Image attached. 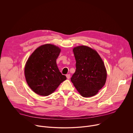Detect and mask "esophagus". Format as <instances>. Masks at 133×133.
Instances as JSON below:
<instances>
[{
    "mask_svg": "<svg viewBox=\"0 0 133 133\" xmlns=\"http://www.w3.org/2000/svg\"><path fill=\"white\" fill-rule=\"evenodd\" d=\"M70 74H67V75H66V77H67V78L68 79H69L70 78Z\"/></svg>",
    "mask_w": 133,
    "mask_h": 133,
    "instance_id": "34e87169",
    "label": "esophagus"
}]
</instances>
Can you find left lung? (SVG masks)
Masks as SVG:
<instances>
[{
    "label": "left lung",
    "mask_w": 133,
    "mask_h": 133,
    "mask_svg": "<svg viewBox=\"0 0 133 133\" xmlns=\"http://www.w3.org/2000/svg\"><path fill=\"white\" fill-rule=\"evenodd\" d=\"M76 59V71L71 81L84 97L95 95L105 85L107 72L104 62L97 53L86 46L73 49Z\"/></svg>",
    "instance_id": "1"
}]
</instances>
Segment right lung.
I'll use <instances>...</instances> for the list:
<instances>
[{"mask_svg": "<svg viewBox=\"0 0 133 133\" xmlns=\"http://www.w3.org/2000/svg\"><path fill=\"white\" fill-rule=\"evenodd\" d=\"M60 52L58 47L45 44L38 47L28 59L25 67L26 80L37 94L48 96L66 79L56 64Z\"/></svg>", "mask_w": 133, "mask_h": 133, "instance_id": "right-lung-1", "label": "right lung"}]
</instances>
